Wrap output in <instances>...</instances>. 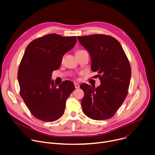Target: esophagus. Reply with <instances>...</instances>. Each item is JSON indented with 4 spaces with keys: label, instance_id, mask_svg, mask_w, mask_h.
Masks as SVG:
<instances>
[{
    "label": "esophagus",
    "instance_id": "34e87169",
    "mask_svg": "<svg viewBox=\"0 0 155 155\" xmlns=\"http://www.w3.org/2000/svg\"><path fill=\"white\" fill-rule=\"evenodd\" d=\"M74 84H75V88H79L80 87V84H78V83H74Z\"/></svg>",
    "mask_w": 155,
    "mask_h": 155
}]
</instances>
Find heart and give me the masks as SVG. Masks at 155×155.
Here are the masks:
<instances>
[{
  "mask_svg": "<svg viewBox=\"0 0 155 155\" xmlns=\"http://www.w3.org/2000/svg\"><path fill=\"white\" fill-rule=\"evenodd\" d=\"M84 51V50H78L77 52V53H76V54H77V53H80V52H81V51Z\"/></svg>",
  "mask_w": 155,
  "mask_h": 155,
  "instance_id": "b5f03b06",
  "label": "heart"
}]
</instances>
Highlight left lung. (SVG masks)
<instances>
[{"label":"left lung","mask_w":155,"mask_h":155,"mask_svg":"<svg viewBox=\"0 0 155 155\" xmlns=\"http://www.w3.org/2000/svg\"><path fill=\"white\" fill-rule=\"evenodd\" d=\"M77 38L90 54L91 69L97 72L101 81L96 88L85 83L80 85L84 94L81 102L82 110L94 120L109 119L127 95L131 77L129 60L120 42L112 36L93 34Z\"/></svg>","instance_id":"8db88e82"}]
</instances>
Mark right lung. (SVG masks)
<instances>
[{
  "label": "right lung",
  "mask_w": 155,
  "mask_h": 155,
  "mask_svg": "<svg viewBox=\"0 0 155 155\" xmlns=\"http://www.w3.org/2000/svg\"><path fill=\"white\" fill-rule=\"evenodd\" d=\"M76 41L75 36L50 34L32 40L25 50L18 72L19 94L31 114L40 120L53 122L64 113L74 84L66 80L57 87L51 78L63 55L74 47Z\"/></svg>",
  "instance_id": "right-lung-1"
}]
</instances>
